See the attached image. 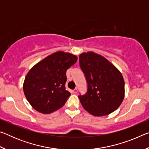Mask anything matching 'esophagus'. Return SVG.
Segmentation results:
<instances>
[{
  "instance_id": "1",
  "label": "esophagus",
  "mask_w": 149,
  "mask_h": 149,
  "mask_svg": "<svg viewBox=\"0 0 149 149\" xmlns=\"http://www.w3.org/2000/svg\"><path fill=\"white\" fill-rule=\"evenodd\" d=\"M73 93H74V94H75V93H77V88H75V89H74V90H73Z\"/></svg>"
}]
</instances>
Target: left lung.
Returning a JSON list of instances; mask_svg holds the SVG:
<instances>
[{
	"instance_id": "left-lung-1",
	"label": "left lung",
	"mask_w": 149,
	"mask_h": 149,
	"mask_svg": "<svg viewBox=\"0 0 149 149\" xmlns=\"http://www.w3.org/2000/svg\"><path fill=\"white\" fill-rule=\"evenodd\" d=\"M79 58L88 87L86 94L79 96L82 107L94 116L114 112L125 96V82L120 70L106 58L94 52H83Z\"/></svg>"
}]
</instances>
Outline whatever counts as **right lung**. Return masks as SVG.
Here are the masks:
<instances>
[{
	"instance_id": "add662e5",
	"label": "right lung",
	"mask_w": 149,
	"mask_h": 149,
	"mask_svg": "<svg viewBox=\"0 0 149 149\" xmlns=\"http://www.w3.org/2000/svg\"><path fill=\"white\" fill-rule=\"evenodd\" d=\"M77 60L76 55L60 50L31 68L25 77L23 89L35 110L47 114L64 105L71 95L65 87L66 70Z\"/></svg>"
}]
</instances>
